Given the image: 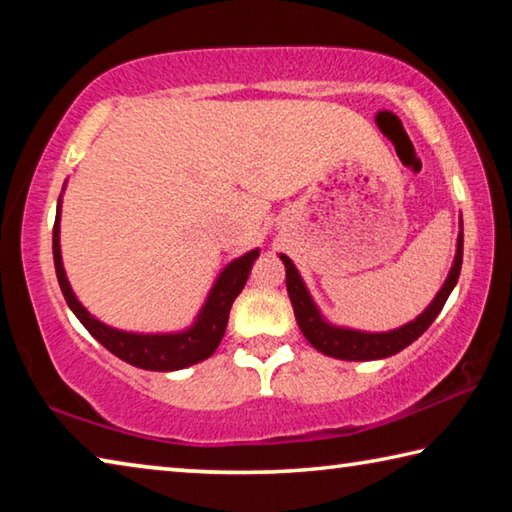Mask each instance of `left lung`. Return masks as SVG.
<instances>
[{"label": "left lung", "instance_id": "1", "mask_svg": "<svg viewBox=\"0 0 512 512\" xmlns=\"http://www.w3.org/2000/svg\"><path fill=\"white\" fill-rule=\"evenodd\" d=\"M284 268H287V291L293 305V314H296L300 332L305 339L314 345L318 352L327 354V357L343 359V361H375L386 359L393 354L402 352L406 345H411L415 339L427 332L429 325L436 320L440 309L445 307L449 293L454 291L458 275H461L463 264V219H461V232L456 239V255L454 264L449 268V275L443 287L436 293V298L429 302V307L422 314L397 329H388V332H361V329L352 327H339L320 314L318 305L311 298L305 280H302L296 264L291 262L287 255H280Z\"/></svg>", "mask_w": 512, "mask_h": 512}]
</instances>
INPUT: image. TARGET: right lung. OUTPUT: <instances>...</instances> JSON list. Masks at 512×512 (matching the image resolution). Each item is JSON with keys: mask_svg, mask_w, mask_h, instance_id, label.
I'll list each match as a JSON object with an SVG mask.
<instances>
[{"mask_svg": "<svg viewBox=\"0 0 512 512\" xmlns=\"http://www.w3.org/2000/svg\"><path fill=\"white\" fill-rule=\"evenodd\" d=\"M65 189V187H63ZM60 203L63 196H58L56 207V223H54V266L56 277L60 284V291L67 300V307L74 311V316L81 320L83 327L97 339L103 348L110 350L121 361L131 363L135 368L142 370H155V372H171L183 370L187 366H194L198 361L210 359L219 348V343L228 327L230 307L235 298L244 289V284L250 275L255 259L259 257V248L250 250V253L241 255L223 268L216 277L210 293L198 309L194 323L180 329V332H126V329L110 327L94 318L88 309H85L76 293L72 291V284L67 280L63 255H60Z\"/></svg>", "mask_w": 512, "mask_h": 512, "instance_id": "add662e5", "label": "right lung"}]
</instances>
